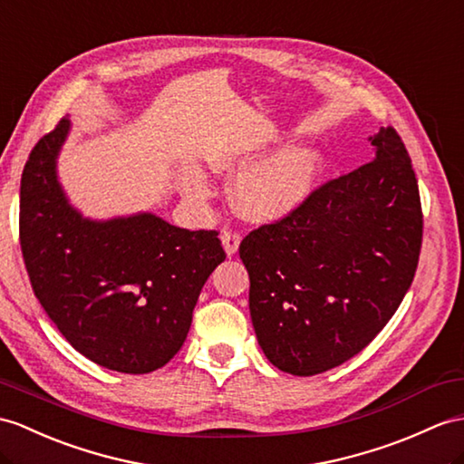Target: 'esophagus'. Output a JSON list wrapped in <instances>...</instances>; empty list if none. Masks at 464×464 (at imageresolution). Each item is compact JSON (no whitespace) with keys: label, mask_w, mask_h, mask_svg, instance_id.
I'll return each instance as SVG.
<instances>
[{"label":"esophagus","mask_w":464,"mask_h":464,"mask_svg":"<svg viewBox=\"0 0 464 464\" xmlns=\"http://www.w3.org/2000/svg\"><path fill=\"white\" fill-rule=\"evenodd\" d=\"M220 240H222V246H224V252L226 256H234L236 252H238V246H240V236L232 232V230H224L220 234Z\"/></svg>","instance_id":"34e87169"}]
</instances>
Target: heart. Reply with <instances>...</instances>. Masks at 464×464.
Segmentation results:
<instances>
[{
	"label": "heart",
	"mask_w": 464,
	"mask_h": 464,
	"mask_svg": "<svg viewBox=\"0 0 464 464\" xmlns=\"http://www.w3.org/2000/svg\"><path fill=\"white\" fill-rule=\"evenodd\" d=\"M266 147V141L230 145L210 161L214 171L222 175L242 171L232 198L242 217L254 222H276L299 210L311 197L323 167L319 150L311 145L284 147L256 163ZM180 188L195 202L210 197L207 179L197 169L180 175Z\"/></svg>",
	"instance_id": "heart-1"
}]
</instances>
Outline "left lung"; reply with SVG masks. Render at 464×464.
<instances>
[{
  "label": "left lung",
  "instance_id": "obj_1",
  "mask_svg": "<svg viewBox=\"0 0 464 464\" xmlns=\"http://www.w3.org/2000/svg\"><path fill=\"white\" fill-rule=\"evenodd\" d=\"M368 141L374 160L240 244L257 344L287 374L314 376L358 354L413 281L423 217L411 160L393 128Z\"/></svg>",
  "mask_w": 464,
  "mask_h": 464
}]
</instances>
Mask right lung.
I'll list each match as a JSON object with an SVG mask.
<instances>
[{
	"label": "right lung",
	"instance_id": "right-lung-1",
	"mask_svg": "<svg viewBox=\"0 0 464 464\" xmlns=\"http://www.w3.org/2000/svg\"><path fill=\"white\" fill-rule=\"evenodd\" d=\"M69 133L64 118L33 147L21 177L19 238L31 285L82 356L147 374L183 346L200 289L226 254L218 232H190L153 212L82 217L56 171Z\"/></svg>",
	"mask_w": 464,
	"mask_h": 464
}]
</instances>
